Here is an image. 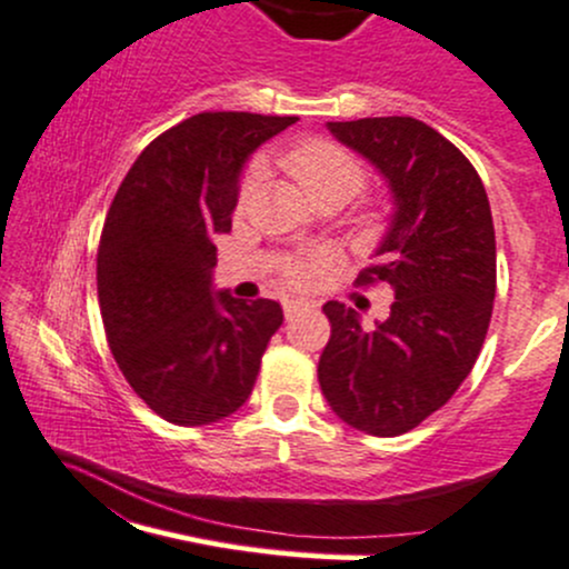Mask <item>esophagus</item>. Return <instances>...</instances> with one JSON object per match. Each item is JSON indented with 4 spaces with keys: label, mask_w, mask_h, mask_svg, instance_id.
<instances>
[{
    "label": "esophagus",
    "mask_w": 569,
    "mask_h": 569,
    "mask_svg": "<svg viewBox=\"0 0 569 569\" xmlns=\"http://www.w3.org/2000/svg\"><path fill=\"white\" fill-rule=\"evenodd\" d=\"M303 309H309L307 301H284V318L292 320L296 315H301Z\"/></svg>",
    "instance_id": "obj_1"
}]
</instances>
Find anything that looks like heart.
I'll return each mask as SVG.
<instances>
[{"instance_id": "b5f03b06", "label": "heart", "mask_w": 569, "mask_h": 569, "mask_svg": "<svg viewBox=\"0 0 569 569\" xmlns=\"http://www.w3.org/2000/svg\"><path fill=\"white\" fill-rule=\"evenodd\" d=\"M284 169L312 202L320 197H342L348 202L365 186V167L359 158L333 142L298 144L284 156ZM251 183H254V174H249L241 183V202L249 199ZM367 227L372 230L375 221H367ZM287 277L296 284H309L318 277V266L312 260H296L287 266Z\"/></svg>"}]
</instances>
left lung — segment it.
I'll return each mask as SVG.
<instances>
[{"label": "left lung", "instance_id": "8db88e82", "mask_svg": "<svg viewBox=\"0 0 569 569\" xmlns=\"http://www.w3.org/2000/svg\"><path fill=\"white\" fill-rule=\"evenodd\" d=\"M326 128L389 189L378 266L361 282H389L395 303L375 326L345 303H326L331 339L320 389L345 425L402 436L447 406L482 350L496 298L493 216L477 169L427 122L365 117Z\"/></svg>", "mask_w": 569, "mask_h": 569}]
</instances>
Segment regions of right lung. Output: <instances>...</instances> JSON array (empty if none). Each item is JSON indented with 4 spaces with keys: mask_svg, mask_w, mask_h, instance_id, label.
Instances as JSON below:
<instances>
[{
    "mask_svg": "<svg viewBox=\"0 0 569 569\" xmlns=\"http://www.w3.org/2000/svg\"><path fill=\"white\" fill-rule=\"evenodd\" d=\"M298 117L202 111L150 142L117 189L98 249L109 348L161 419L199 427L249 400L282 326L271 298L216 290V238L230 232L260 144Z\"/></svg>",
    "mask_w": 569,
    "mask_h": 569,
    "instance_id": "1",
    "label": "right lung"
}]
</instances>
